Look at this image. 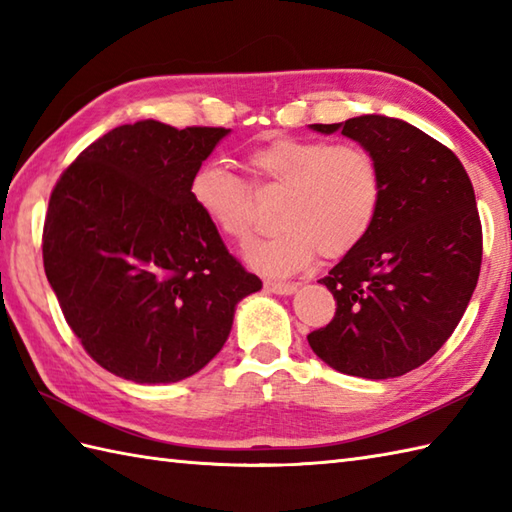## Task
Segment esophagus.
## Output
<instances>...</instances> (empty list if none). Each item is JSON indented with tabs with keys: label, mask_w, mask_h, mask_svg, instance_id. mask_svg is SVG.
Masks as SVG:
<instances>
[{
	"label": "esophagus",
	"mask_w": 512,
	"mask_h": 512,
	"mask_svg": "<svg viewBox=\"0 0 512 512\" xmlns=\"http://www.w3.org/2000/svg\"><path fill=\"white\" fill-rule=\"evenodd\" d=\"M264 288L268 292H275V295H284V297H290L297 292V284H281V281H266Z\"/></svg>",
	"instance_id": "1"
}]
</instances>
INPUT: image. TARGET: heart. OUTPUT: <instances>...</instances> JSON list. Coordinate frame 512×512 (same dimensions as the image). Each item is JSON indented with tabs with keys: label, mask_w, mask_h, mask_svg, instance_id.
<instances>
[{
	"label": "heart",
	"mask_w": 512,
	"mask_h": 512,
	"mask_svg": "<svg viewBox=\"0 0 512 512\" xmlns=\"http://www.w3.org/2000/svg\"><path fill=\"white\" fill-rule=\"evenodd\" d=\"M250 176L286 195L275 235L246 250V262L268 277H288L319 253L343 257L374 228L383 200L378 162L363 147L312 138H277L246 156ZM189 198L222 237L244 244L253 233L248 182L220 162H204L189 180Z\"/></svg>",
	"instance_id": "obj_1"
}]
</instances>
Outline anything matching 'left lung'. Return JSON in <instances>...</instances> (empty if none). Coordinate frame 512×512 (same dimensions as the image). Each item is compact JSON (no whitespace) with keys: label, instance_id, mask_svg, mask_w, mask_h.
Here are the masks:
<instances>
[{"label":"left lung","instance_id":"obj_1","mask_svg":"<svg viewBox=\"0 0 512 512\" xmlns=\"http://www.w3.org/2000/svg\"><path fill=\"white\" fill-rule=\"evenodd\" d=\"M310 129L341 132L369 151L383 200L369 235L321 279L336 314L308 343L341 374L402 376L453 334L480 277L482 224L469 173L451 149L400 118L365 114Z\"/></svg>","mask_w":512,"mask_h":512}]
</instances>
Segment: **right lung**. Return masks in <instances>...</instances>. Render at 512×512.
<instances>
[{"instance_id": "add662e5", "label": "right lung", "mask_w": 512, "mask_h": 512, "mask_svg": "<svg viewBox=\"0 0 512 512\" xmlns=\"http://www.w3.org/2000/svg\"><path fill=\"white\" fill-rule=\"evenodd\" d=\"M224 127H114L63 171L43 268L63 317L107 372L178 383L222 350L237 303L262 290L189 198Z\"/></svg>"}]
</instances>
